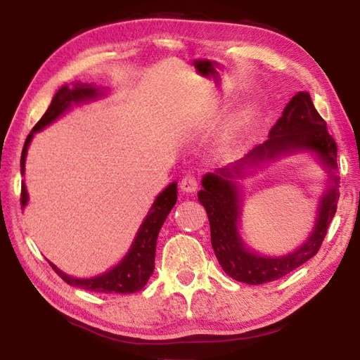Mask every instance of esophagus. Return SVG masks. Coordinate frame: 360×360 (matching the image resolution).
<instances>
[{
	"instance_id": "esophagus-1",
	"label": "esophagus",
	"mask_w": 360,
	"mask_h": 360,
	"mask_svg": "<svg viewBox=\"0 0 360 360\" xmlns=\"http://www.w3.org/2000/svg\"><path fill=\"white\" fill-rule=\"evenodd\" d=\"M197 186H199V181H197V177L195 175H185V177L181 179V183H180V188L183 193H194V191L197 189Z\"/></svg>"
}]
</instances>
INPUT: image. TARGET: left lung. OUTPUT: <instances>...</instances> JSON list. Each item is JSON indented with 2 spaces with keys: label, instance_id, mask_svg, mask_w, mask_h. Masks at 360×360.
<instances>
[{
  "label": "left lung",
  "instance_id": "8db88e82",
  "mask_svg": "<svg viewBox=\"0 0 360 360\" xmlns=\"http://www.w3.org/2000/svg\"><path fill=\"white\" fill-rule=\"evenodd\" d=\"M295 153H311L327 174L314 226L304 244L293 252L278 257L262 255L252 251L240 234V217L245 202L240 180L262 165ZM339 180L334 138L315 110L309 93L298 91L270 130L267 141L256 146L244 158L203 175V189L197 195L208 212L211 245L224 272L239 283L256 285L275 281L311 259L319 252L337 211Z\"/></svg>",
  "mask_w": 360,
  "mask_h": 360
}]
</instances>
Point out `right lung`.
<instances>
[{
  "instance_id": "1",
  "label": "right lung",
  "mask_w": 360,
  "mask_h": 360,
  "mask_svg": "<svg viewBox=\"0 0 360 360\" xmlns=\"http://www.w3.org/2000/svg\"><path fill=\"white\" fill-rule=\"evenodd\" d=\"M105 94L107 88L96 86L94 84H82L77 82V80L76 82H71V85L65 84L58 88L45 115L41 116V120L35 124V127L26 138L20 161L21 175H25L27 149L37 131H41L43 129L51 126L54 121L62 118L65 113L70 112L75 105H82L88 104V102L98 101L102 96H105ZM27 202L29 194L26 185L23 183L21 185V207L26 208ZM175 202H177V181H172L155 197V200H153L144 221L139 225L127 253L122 256V259H120L118 264H115L113 267H110L105 272L90 278H76L62 272L53 262H49L51 267L54 269V272L65 283L85 290L104 293H134L141 290L148 284L150 275L153 274L158 233L161 226H163L167 214L174 208Z\"/></svg>"
}]
</instances>
